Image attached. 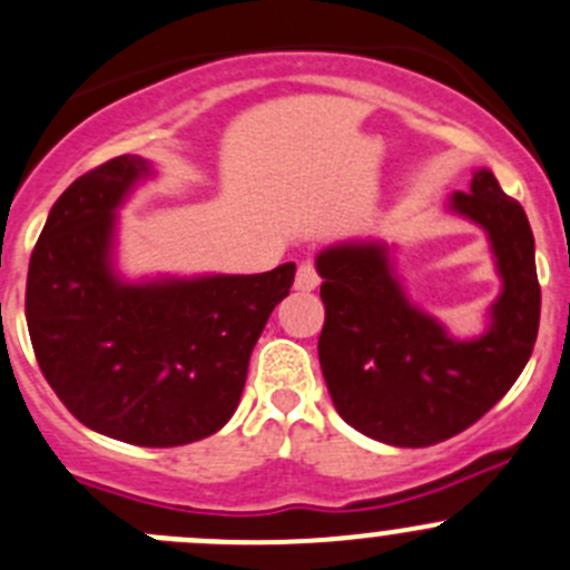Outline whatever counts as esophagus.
Masks as SVG:
<instances>
[{
	"label": "esophagus",
	"mask_w": 570,
	"mask_h": 570,
	"mask_svg": "<svg viewBox=\"0 0 570 570\" xmlns=\"http://www.w3.org/2000/svg\"><path fill=\"white\" fill-rule=\"evenodd\" d=\"M320 286V275L317 269H314L312 262H303L301 267H297V275H295V289L301 292H312Z\"/></svg>",
	"instance_id": "1"
}]
</instances>
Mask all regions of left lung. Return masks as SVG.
Masks as SVG:
<instances>
[{
    "label": "left lung",
    "mask_w": 570,
    "mask_h": 570,
    "mask_svg": "<svg viewBox=\"0 0 570 570\" xmlns=\"http://www.w3.org/2000/svg\"><path fill=\"white\" fill-rule=\"evenodd\" d=\"M445 212L488 234L501 292L479 336H454L406 295L395 245L345 239L317 256L325 325L320 367L347 425L379 443L423 449L465 432L507 395L540 325L534 236L521 203L476 169Z\"/></svg>",
    "instance_id": "8db88e82"
}]
</instances>
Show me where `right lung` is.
I'll list each match as a JSON object with an SVG mask.
<instances>
[{
	"instance_id": "obj_1",
	"label": "right lung",
	"mask_w": 570,
	"mask_h": 570,
	"mask_svg": "<svg viewBox=\"0 0 570 570\" xmlns=\"http://www.w3.org/2000/svg\"><path fill=\"white\" fill-rule=\"evenodd\" d=\"M153 161L119 156L77 178L49 212L27 273V328L43 379L82 425L145 449L219 432L250 353L289 295L295 264L258 275L116 269L119 208Z\"/></svg>"
}]
</instances>
